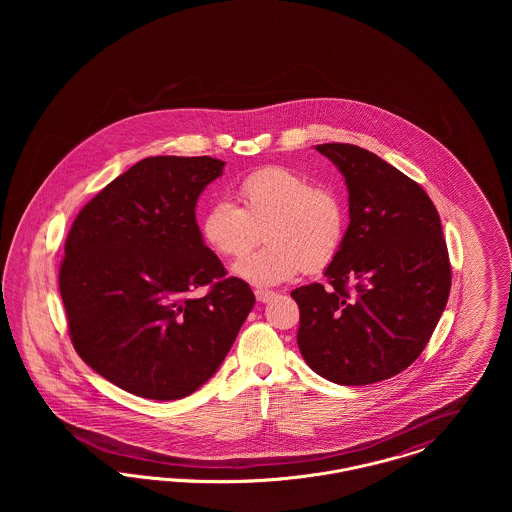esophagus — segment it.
I'll list each match as a JSON object with an SVG mask.
<instances>
[{"label":"esophagus","mask_w":512,"mask_h":512,"mask_svg":"<svg viewBox=\"0 0 512 512\" xmlns=\"http://www.w3.org/2000/svg\"><path fill=\"white\" fill-rule=\"evenodd\" d=\"M255 297H257V301H259V303H268V301L274 297V292L257 288V290H255Z\"/></svg>","instance_id":"esophagus-1"}]
</instances>
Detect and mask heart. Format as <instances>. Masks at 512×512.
I'll return each instance as SVG.
<instances>
[{"label": "heart", "mask_w": 512, "mask_h": 512, "mask_svg": "<svg viewBox=\"0 0 512 512\" xmlns=\"http://www.w3.org/2000/svg\"><path fill=\"white\" fill-rule=\"evenodd\" d=\"M238 197L242 207L219 199L201 217L205 244L230 259L245 255L265 232L267 244L234 265L238 278L276 286L303 268L318 272L338 257L347 230L338 192L286 167H267L240 180Z\"/></svg>", "instance_id": "obj_1"}]
</instances>
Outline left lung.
Listing matches in <instances>:
<instances>
[{
	"mask_svg": "<svg viewBox=\"0 0 512 512\" xmlns=\"http://www.w3.org/2000/svg\"><path fill=\"white\" fill-rule=\"evenodd\" d=\"M315 147L345 178L349 226L328 286L292 292L297 345L322 378L368 386L413 365L434 334L451 290L447 245L436 205L409 176L363 147Z\"/></svg>",
	"mask_w": 512,
	"mask_h": 512,
	"instance_id": "obj_1",
	"label": "left lung"
}]
</instances>
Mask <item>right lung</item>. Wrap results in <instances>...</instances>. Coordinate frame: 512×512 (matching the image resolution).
Listing matches in <instances>:
<instances>
[{"instance_id":"add662e5","label":"right lung","mask_w":512,"mask_h":512,"mask_svg":"<svg viewBox=\"0 0 512 512\" xmlns=\"http://www.w3.org/2000/svg\"><path fill=\"white\" fill-rule=\"evenodd\" d=\"M213 157H147L74 219L59 292L76 353L121 390L157 401L199 390L228 355L255 295L224 278L203 244L197 197L217 180ZM209 285L205 296L193 292Z\"/></svg>"}]
</instances>
